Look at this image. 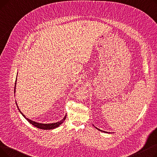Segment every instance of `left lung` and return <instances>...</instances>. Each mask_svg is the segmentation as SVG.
<instances>
[{
	"label": "left lung",
	"instance_id": "obj_1",
	"mask_svg": "<svg viewBox=\"0 0 157 157\" xmlns=\"http://www.w3.org/2000/svg\"><path fill=\"white\" fill-rule=\"evenodd\" d=\"M94 127H95V126H94ZM95 128H96V129H97V130H100V131H101V132H105V133H108V132H104V131H102V130H100L99 128H97V127H95Z\"/></svg>",
	"mask_w": 157,
	"mask_h": 157
}]
</instances>
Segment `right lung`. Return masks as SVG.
I'll return each instance as SVG.
<instances>
[{"label": "right lung", "instance_id": "1", "mask_svg": "<svg viewBox=\"0 0 157 157\" xmlns=\"http://www.w3.org/2000/svg\"><path fill=\"white\" fill-rule=\"evenodd\" d=\"M16 80L15 81V85H14V93L16 92V90H16ZM16 105H17V103L16 102ZM17 108H18L19 111L20 112V113L23 115V117L25 118L30 123H31L32 125H34V127H36L37 128H39L40 129H43V130H51V129H54L55 128H57L58 127H59L62 124V123L64 121V120L66 118V116H67V114H66L65 116L64 117V118L62 120H60V121H58V122H56V123H47V124H46V123H38V122H36V121H32V120L26 118V117L25 116V115L21 112V111L20 110L18 105H17Z\"/></svg>", "mask_w": 157, "mask_h": 157}]
</instances>
